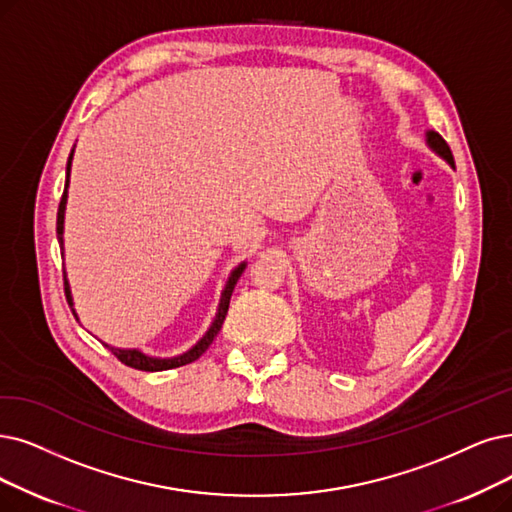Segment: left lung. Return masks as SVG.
Here are the masks:
<instances>
[{
    "mask_svg": "<svg viewBox=\"0 0 512 512\" xmlns=\"http://www.w3.org/2000/svg\"><path fill=\"white\" fill-rule=\"evenodd\" d=\"M426 142L428 147H431L435 153H439L447 163H452L454 166V155H452V149H449L447 142L437 134V132H426Z\"/></svg>",
    "mask_w": 512,
    "mask_h": 512,
    "instance_id": "1",
    "label": "left lung"
}]
</instances>
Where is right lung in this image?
<instances>
[{"instance_id":"1","label":"right lung","mask_w":512,"mask_h":512,"mask_svg":"<svg viewBox=\"0 0 512 512\" xmlns=\"http://www.w3.org/2000/svg\"><path fill=\"white\" fill-rule=\"evenodd\" d=\"M71 159H73V151H71L69 161H67V182H65L63 197H60L58 216H56V233H58V243H60V245H63V229H65L63 224H65V206H67V189H69ZM243 269H245V262H241L239 267L231 273L227 285H224V290H222L220 304H218V313H216V317H214V321H212V325H210V330L206 332V336H203V338L193 346L191 351L182 353V355H178V357H172V359H157V357H149V355H145V353H140V351H136V349H115V346H109V344H105V346H109V351H111L121 363H126L128 367H134V370H142V372L172 370V367L187 365V363L199 359L203 353L208 351V346L214 342L216 334L220 332V327H222V323H224V317H227V311H229V302H231V294H233V290H235V283H237V279L241 277ZM63 275H65V273H63ZM65 296H67V302H69L71 311H73V298H71V290H69L67 277H65ZM73 315H75V311H73ZM75 317H77V315H75Z\"/></svg>"}]
</instances>
